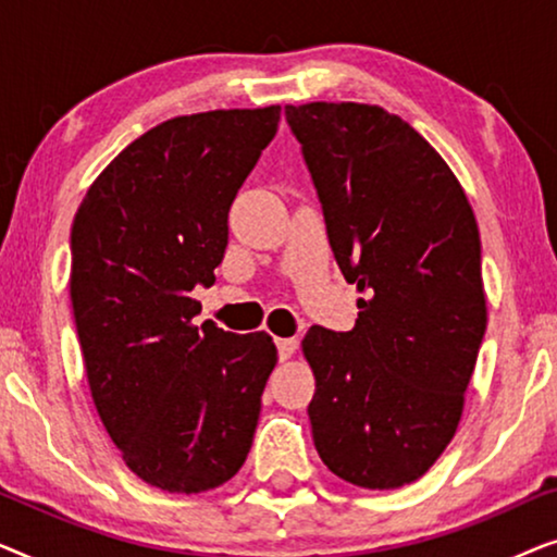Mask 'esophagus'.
I'll return each instance as SVG.
<instances>
[{
  "mask_svg": "<svg viewBox=\"0 0 557 557\" xmlns=\"http://www.w3.org/2000/svg\"><path fill=\"white\" fill-rule=\"evenodd\" d=\"M276 347H278V357L281 360H288L296 352V347H299V342L294 337H284V339H276Z\"/></svg>",
  "mask_w": 557,
  "mask_h": 557,
  "instance_id": "1",
  "label": "esophagus"
}]
</instances>
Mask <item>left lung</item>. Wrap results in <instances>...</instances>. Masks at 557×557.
Here are the masks:
<instances>
[{"label": "left lung", "mask_w": 557, "mask_h": 557, "mask_svg": "<svg viewBox=\"0 0 557 557\" xmlns=\"http://www.w3.org/2000/svg\"><path fill=\"white\" fill-rule=\"evenodd\" d=\"M342 273L364 299L349 332L311 326L301 352L326 469L398 490L451 444L486 330L474 210L444 157L370 103L286 106Z\"/></svg>", "instance_id": "1"}]
</instances>
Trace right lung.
Segmentation results:
<instances>
[{
    "instance_id": "right-lung-1",
    "label": "right lung",
    "mask_w": 557,
    "mask_h": 557,
    "mask_svg": "<svg viewBox=\"0 0 557 557\" xmlns=\"http://www.w3.org/2000/svg\"><path fill=\"white\" fill-rule=\"evenodd\" d=\"M281 106L174 116L128 144L88 187L71 231V301L94 406L141 482L215 490L253 444L278 349L231 334L189 292L210 286L227 210L276 136Z\"/></svg>"
}]
</instances>
